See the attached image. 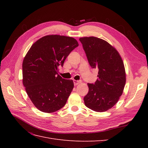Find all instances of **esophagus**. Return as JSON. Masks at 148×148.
I'll return each instance as SVG.
<instances>
[{
    "label": "esophagus",
    "instance_id": "esophagus-1",
    "mask_svg": "<svg viewBox=\"0 0 148 148\" xmlns=\"http://www.w3.org/2000/svg\"><path fill=\"white\" fill-rule=\"evenodd\" d=\"M73 83H74V85L75 86H77V85H78V84H79L80 83H81V82L80 81H78V80H73Z\"/></svg>",
    "mask_w": 148,
    "mask_h": 148
}]
</instances>
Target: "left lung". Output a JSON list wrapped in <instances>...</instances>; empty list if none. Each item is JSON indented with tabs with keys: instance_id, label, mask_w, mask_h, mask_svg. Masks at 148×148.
Segmentation results:
<instances>
[{
	"instance_id": "8db88e82",
	"label": "left lung",
	"mask_w": 148,
	"mask_h": 148,
	"mask_svg": "<svg viewBox=\"0 0 148 148\" xmlns=\"http://www.w3.org/2000/svg\"><path fill=\"white\" fill-rule=\"evenodd\" d=\"M92 69L98 70L95 83H88L89 91L84 104L94 111L106 112L115 105L122 95L126 82L123 62L116 49L96 37L79 38Z\"/></svg>"
}]
</instances>
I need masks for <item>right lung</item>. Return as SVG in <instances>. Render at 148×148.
Here are the masks:
<instances>
[{
  "instance_id": "add662e5",
  "label": "right lung",
  "mask_w": 148,
  "mask_h": 148,
  "mask_svg": "<svg viewBox=\"0 0 148 148\" xmlns=\"http://www.w3.org/2000/svg\"><path fill=\"white\" fill-rule=\"evenodd\" d=\"M78 46L75 39L47 35L31 46L22 65L23 84L28 96L40 111L52 113L63 107L74 87L71 79L58 75V67Z\"/></svg>"
}]
</instances>
